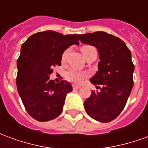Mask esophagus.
Segmentation results:
<instances>
[{
	"label": "esophagus",
	"instance_id": "esophagus-1",
	"mask_svg": "<svg viewBox=\"0 0 148 148\" xmlns=\"http://www.w3.org/2000/svg\"><path fill=\"white\" fill-rule=\"evenodd\" d=\"M80 86H77V85H73V90H78V89H80Z\"/></svg>",
	"mask_w": 148,
	"mask_h": 148
}]
</instances>
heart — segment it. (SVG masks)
I'll return each instance as SVG.
<instances>
[{
    "mask_svg": "<svg viewBox=\"0 0 148 148\" xmlns=\"http://www.w3.org/2000/svg\"><path fill=\"white\" fill-rule=\"evenodd\" d=\"M92 47H91V46H82L81 47V51L82 52V54L85 56L86 52ZM66 53H67V51H66L63 52V54L62 55V61L65 60L66 56ZM66 77L70 82H74L76 84H79L83 81L84 78H86L87 77V74L86 72H82V71H78V70H76V69H71L66 72Z\"/></svg>",
    "mask_w": 148,
    "mask_h": 148,
    "instance_id": "1",
    "label": "heart"
}]
</instances>
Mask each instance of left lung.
Segmentation results:
<instances>
[{
	"label": "left lung",
	"instance_id": "obj_1",
	"mask_svg": "<svg viewBox=\"0 0 148 148\" xmlns=\"http://www.w3.org/2000/svg\"><path fill=\"white\" fill-rule=\"evenodd\" d=\"M77 38L96 47L100 56L98 71L90 79L100 90H93L85 101L86 112L96 121L110 122L124 109L133 87L130 50L121 39L104 32L77 35Z\"/></svg>",
	"mask_w": 148,
	"mask_h": 148
}]
</instances>
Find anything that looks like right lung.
I'll return each mask as SVG.
<instances>
[{"mask_svg": "<svg viewBox=\"0 0 148 148\" xmlns=\"http://www.w3.org/2000/svg\"><path fill=\"white\" fill-rule=\"evenodd\" d=\"M74 44H79L77 35L54 31L37 32L22 44L16 82L25 109L35 120L48 121L61 114L72 86L67 81L55 83L49 76L53 68L61 66L66 49Z\"/></svg>", "mask_w": 148, "mask_h": 148, "instance_id": "1", "label": "right lung"}]
</instances>
